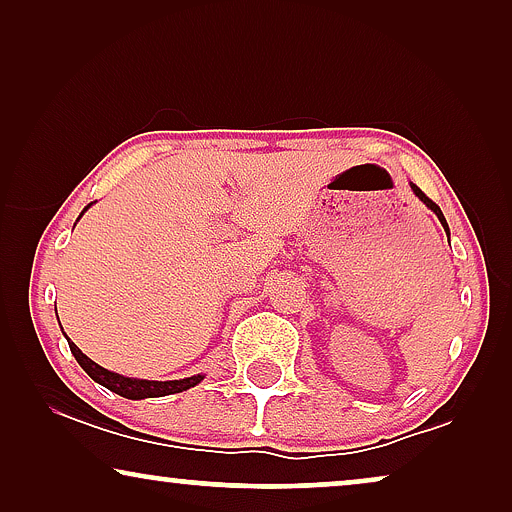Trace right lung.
Masks as SVG:
<instances>
[{
	"mask_svg": "<svg viewBox=\"0 0 512 512\" xmlns=\"http://www.w3.org/2000/svg\"><path fill=\"white\" fill-rule=\"evenodd\" d=\"M69 349H72V354L76 356V361L81 363V368L86 370V373L93 377L95 382H100L102 387L111 389L118 396L132 398V401H137V398H156V396H167V394H179V391L191 389L193 384L200 382L198 377H191V380H177V382L130 380V377L109 373V370H104L102 366H97L95 361H90L86 354H81L79 349H76L74 342H72V345H69Z\"/></svg>",
	"mask_w": 512,
	"mask_h": 512,
	"instance_id": "1",
	"label": "right lung"
}]
</instances>
